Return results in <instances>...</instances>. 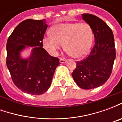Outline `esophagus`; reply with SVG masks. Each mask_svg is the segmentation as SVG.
Wrapping results in <instances>:
<instances>
[{
    "instance_id": "esophagus-1",
    "label": "esophagus",
    "mask_w": 122,
    "mask_h": 122,
    "mask_svg": "<svg viewBox=\"0 0 122 122\" xmlns=\"http://www.w3.org/2000/svg\"><path fill=\"white\" fill-rule=\"evenodd\" d=\"M59 62H60V63H62V64H64V63H66V60L65 59H62L61 58L60 59V60H59Z\"/></svg>"
}]
</instances>
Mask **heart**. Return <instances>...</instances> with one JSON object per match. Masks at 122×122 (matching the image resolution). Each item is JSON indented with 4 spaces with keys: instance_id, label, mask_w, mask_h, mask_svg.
I'll return each mask as SVG.
<instances>
[{
    "instance_id": "b5f03b06",
    "label": "heart",
    "mask_w": 122,
    "mask_h": 122,
    "mask_svg": "<svg viewBox=\"0 0 122 122\" xmlns=\"http://www.w3.org/2000/svg\"><path fill=\"white\" fill-rule=\"evenodd\" d=\"M51 35L43 39V46L52 56H56L64 44L65 50L74 58L86 55L92 46L93 31L87 23H61L53 26Z\"/></svg>"
}]
</instances>
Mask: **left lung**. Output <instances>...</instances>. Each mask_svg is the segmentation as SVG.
I'll list each match as a JSON object with an SVG mask.
<instances>
[{"label": "left lung", "mask_w": 122, "mask_h": 122, "mask_svg": "<svg viewBox=\"0 0 122 122\" xmlns=\"http://www.w3.org/2000/svg\"><path fill=\"white\" fill-rule=\"evenodd\" d=\"M92 28L95 44L90 55L76 63L72 76L78 86L84 90L99 87L109 78L116 58L114 38L107 24L94 15L82 14Z\"/></svg>", "instance_id": "1"}]
</instances>
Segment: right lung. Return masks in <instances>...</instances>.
<instances>
[{"label":"right lung","mask_w":122,"mask_h":122,"mask_svg":"<svg viewBox=\"0 0 122 122\" xmlns=\"http://www.w3.org/2000/svg\"><path fill=\"white\" fill-rule=\"evenodd\" d=\"M48 27L45 20H26L20 23L8 39L6 65L20 90L30 95H42L50 88L59 59L42 48ZM32 47L30 56L23 58L20 53Z\"/></svg>","instance_id":"add662e5"}]
</instances>
